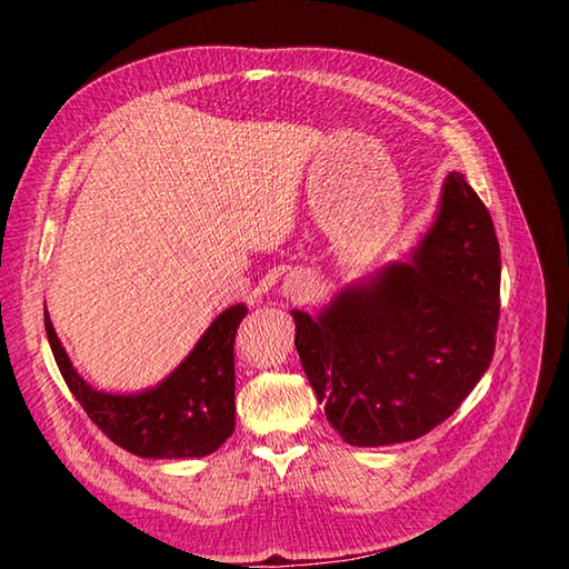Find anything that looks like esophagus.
<instances>
[{
  "label": "esophagus",
  "instance_id": "34e87169",
  "mask_svg": "<svg viewBox=\"0 0 569 569\" xmlns=\"http://www.w3.org/2000/svg\"><path fill=\"white\" fill-rule=\"evenodd\" d=\"M284 295L291 301H308L316 295V282H313V278H308V274H303V272H295V274H289L284 282Z\"/></svg>",
  "mask_w": 569,
  "mask_h": 569
}]
</instances>
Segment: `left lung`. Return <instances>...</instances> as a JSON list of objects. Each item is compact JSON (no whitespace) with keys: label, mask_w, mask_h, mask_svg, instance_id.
Here are the masks:
<instances>
[{"label":"left lung","mask_w":569,"mask_h":569,"mask_svg":"<svg viewBox=\"0 0 569 569\" xmlns=\"http://www.w3.org/2000/svg\"><path fill=\"white\" fill-rule=\"evenodd\" d=\"M501 249L485 201L451 173L412 263L349 287L318 318L291 311L303 372L351 446L412 441L451 418L487 372Z\"/></svg>","instance_id":"1"}]
</instances>
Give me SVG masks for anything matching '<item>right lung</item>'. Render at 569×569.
I'll return each instance as SVG.
<instances>
[{
    "label": "right lung",
    "instance_id": "1",
    "mask_svg": "<svg viewBox=\"0 0 569 569\" xmlns=\"http://www.w3.org/2000/svg\"><path fill=\"white\" fill-rule=\"evenodd\" d=\"M247 311L244 303L222 311L168 380L130 396L97 391L82 380L47 311L44 330L68 389L120 449L142 458H201L234 429V335Z\"/></svg>",
    "mask_w": 569,
    "mask_h": 569
}]
</instances>
